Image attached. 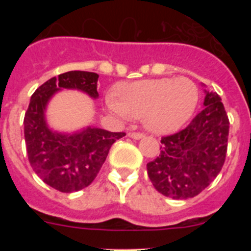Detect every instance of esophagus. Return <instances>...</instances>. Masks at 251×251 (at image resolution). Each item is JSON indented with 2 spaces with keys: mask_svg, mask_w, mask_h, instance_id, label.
<instances>
[{
  "mask_svg": "<svg viewBox=\"0 0 251 251\" xmlns=\"http://www.w3.org/2000/svg\"><path fill=\"white\" fill-rule=\"evenodd\" d=\"M128 137H130V138L133 139H139L143 137V133H138V132H129L128 133Z\"/></svg>",
  "mask_w": 251,
  "mask_h": 251,
  "instance_id": "obj_1",
  "label": "esophagus"
}]
</instances>
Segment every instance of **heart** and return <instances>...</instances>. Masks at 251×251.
<instances>
[{"mask_svg":"<svg viewBox=\"0 0 251 251\" xmlns=\"http://www.w3.org/2000/svg\"><path fill=\"white\" fill-rule=\"evenodd\" d=\"M108 108L121 118L143 119L151 132L163 134L181 128L199 103V89L187 77H159L118 86Z\"/></svg>","mask_w":251,"mask_h":251,"instance_id":"obj_1","label":"heart"}]
</instances>
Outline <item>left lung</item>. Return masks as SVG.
<instances>
[{"mask_svg":"<svg viewBox=\"0 0 251 251\" xmlns=\"http://www.w3.org/2000/svg\"><path fill=\"white\" fill-rule=\"evenodd\" d=\"M205 93L203 109L185 129L162 137L161 153L147 163L154 188L175 200L197 196L216 178L225 162L229 118L219 94Z\"/></svg>","mask_w":251,"mask_h":251,"instance_id":"8db88e82","label":"left lung"}]
</instances>
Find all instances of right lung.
I'll return each instance as SVG.
<instances>
[{
    "instance_id": "obj_1",
    "label": "right lung",
    "mask_w": 251,
    "mask_h": 251,
    "mask_svg": "<svg viewBox=\"0 0 251 251\" xmlns=\"http://www.w3.org/2000/svg\"><path fill=\"white\" fill-rule=\"evenodd\" d=\"M99 75L90 72H68L51 77L31 97L24 118L26 151L35 174L60 192H75L88 187L99 174L110 147L124 132L88 127L80 132L59 133L49 128L45 109L51 97L61 89H76L93 99Z\"/></svg>"
}]
</instances>
